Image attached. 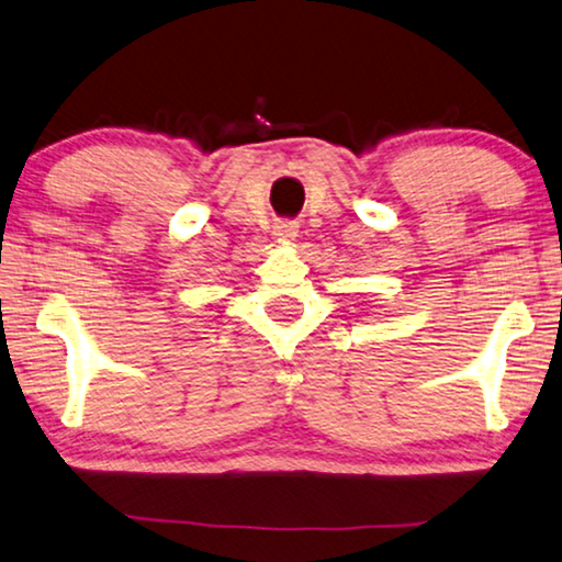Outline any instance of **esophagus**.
<instances>
[{"instance_id": "esophagus-1", "label": "esophagus", "mask_w": 562, "mask_h": 562, "mask_svg": "<svg viewBox=\"0 0 562 562\" xmlns=\"http://www.w3.org/2000/svg\"><path fill=\"white\" fill-rule=\"evenodd\" d=\"M274 237L278 239H295L297 237V224L295 222H278L274 224Z\"/></svg>"}]
</instances>
